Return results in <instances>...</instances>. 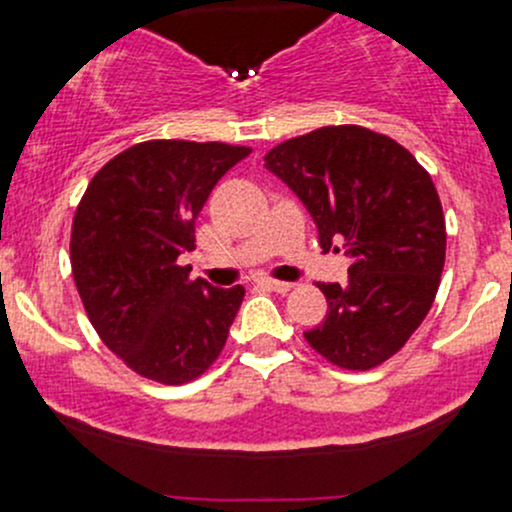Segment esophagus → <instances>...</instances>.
<instances>
[{"label": "esophagus", "mask_w": 512, "mask_h": 512, "mask_svg": "<svg viewBox=\"0 0 512 512\" xmlns=\"http://www.w3.org/2000/svg\"><path fill=\"white\" fill-rule=\"evenodd\" d=\"M257 285L272 289V292H280V294H285V292H289V289H292L289 282H280V280H257Z\"/></svg>", "instance_id": "esophagus-1"}]
</instances>
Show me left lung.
<instances>
[{
  "label": "left lung",
  "instance_id": "obj_1",
  "mask_svg": "<svg viewBox=\"0 0 512 512\" xmlns=\"http://www.w3.org/2000/svg\"><path fill=\"white\" fill-rule=\"evenodd\" d=\"M307 205L324 250L352 257L349 277L319 282L329 312L304 332L329 364L369 371L421 327L446 262V218L431 175L401 143L364 126H324L265 156Z\"/></svg>",
  "mask_w": 512,
  "mask_h": 512
}]
</instances>
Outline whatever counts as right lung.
I'll list each match as a JSON object with an SVG mask.
<instances>
[{
  "label": "right lung",
  "mask_w": 512,
  "mask_h": 512,
  "mask_svg": "<svg viewBox=\"0 0 512 512\" xmlns=\"http://www.w3.org/2000/svg\"><path fill=\"white\" fill-rule=\"evenodd\" d=\"M252 148L143 141L91 178L71 223V272L101 342L158 384H188L213 366L245 287H210L180 265L195 218Z\"/></svg>",
  "instance_id": "right-lung-1"
}]
</instances>
